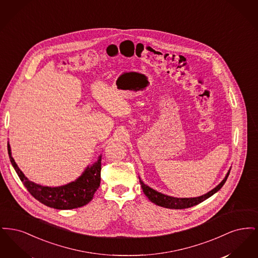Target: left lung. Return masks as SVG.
<instances>
[{"label": "left lung", "mask_w": 258, "mask_h": 258, "mask_svg": "<svg viewBox=\"0 0 258 258\" xmlns=\"http://www.w3.org/2000/svg\"><path fill=\"white\" fill-rule=\"evenodd\" d=\"M229 173H230V170L227 172L225 178L221 181V184H218L214 189L209 191L208 194L201 196V197H191V198H178V197L165 196L163 194H160L159 191L151 188L150 186H148L147 184H145L142 182V180L140 178H139V182H140L141 187H142L145 196L149 198V200H151L156 205L168 209H185L196 206L197 204L206 200L209 197H212L213 195H215L217 191H219L222 187V185L226 182Z\"/></svg>", "instance_id": "left-lung-1"}]
</instances>
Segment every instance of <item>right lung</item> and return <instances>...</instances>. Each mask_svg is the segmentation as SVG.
<instances>
[{"mask_svg": "<svg viewBox=\"0 0 258 258\" xmlns=\"http://www.w3.org/2000/svg\"><path fill=\"white\" fill-rule=\"evenodd\" d=\"M8 152L13 168L15 169L28 191L40 203L50 208L69 210L82 207L93 199L100 184L101 156H99L98 160L94 164L88 166L82 175L74 182L61 186L51 187L35 184L34 182L29 181L13 160L10 144H8Z\"/></svg>", "mask_w": 258, "mask_h": 258, "instance_id": "right-lung-1", "label": "right lung"}]
</instances>
